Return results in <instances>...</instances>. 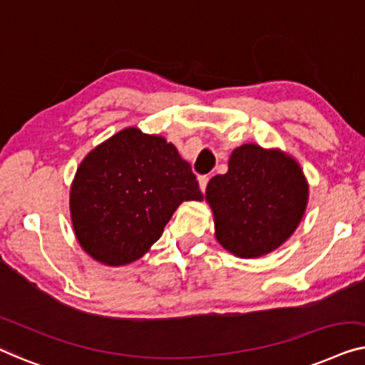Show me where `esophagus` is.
Here are the masks:
<instances>
[{"instance_id": "esophagus-1", "label": "esophagus", "mask_w": 365, "mask_h": 365, "mask_svg": "<svg viewBox=\"0 0 365 365\" xmlns=\"http://www.w3.org/2000/svg\"><path fill=\"white\" fill-rule=\"evenodd\" d=\"M208 180H210L208 175H202V177L198 178V185H200V190H202V192H205V190H207Z\"/></svg>"}]
</instances>
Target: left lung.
<instances>
[{
	"instance_id": "obj_1",
	"label": "left lung",
	"mask_w": 365,
	"mask_h": 365,
	"mask_svg": "<svg viewBox=\"0 0 365 365\" xmlns=\"http://www.w3.org/2000/svg\"><path fill=\"white\" fill-rule=\"evenodd\" d=\"M307 197L299 163L256 143L235 148L228 172L213 177L205 192L218 243L240 258L279 248L301 223Z\"/></svg>"
}]
</instances>
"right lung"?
Instances as JSON below:
<instances>
[{
	"mask_svg": "<svg viewBox=\"0 0 365 365\" xmlns=\"http://www.w3.org/2000/svg\"><path fill=\"white\" fill-rule=\"evenodd\" d=\"M202 198L192 167L173 143L129 127L81 162L71 187V220L87 255L122 266L150 250L178 205Z\"/></svg>",
	"mask_w": 365,
	"mask_h": 365,
	"instance_id": "obj_1",
	"label": "right lung"
}]
</instances>
